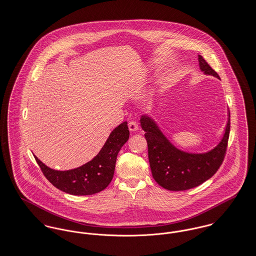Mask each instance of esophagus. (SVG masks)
<instances>
[{"instance_id": "esophagus-1", "label": "esophagus", "mask_w": 256, "mask_h": 256, "mask_svg": "<svg viewBox=\"0 0 256 256\" xmlns=\"http://www.w3.org/2000/svg\"><path fill=\"white\" fill-rule=\"evenodd\" d=\"M128 128H130V130L132 132L138 130V122H134H134H130L128 124Z\"/></svg>"}]
</instances>
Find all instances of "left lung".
<instances>
[{"label":"left lung","mask_w":256,"mask_h":256,"mask_svg":"<svg viewBox=\"0 0 256 256\" xmlns=\"http://www.w3.org/2000/svg\"><path fill=\"white\" fill-rule=\"evenodd\" d=\"M199 66L204 75L220 79L203 56L198 55ZM228 122L220 142L208 152L202 154L188 152L176 148L162 132L150 114L140 116L142 128L148 146V159L154 180L170 191H184L197 187L210 179L220 168L226 150L230 120Z\"/></svg>","instance_id":"left-lung-1"}]
</instances>
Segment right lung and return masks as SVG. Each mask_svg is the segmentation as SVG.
<instances>
[{
  "label": "right lung",
  "mask_w": 256,
  "mask_h": 256,
  "mask_svg": "<svg viewBox=\"0 0 256 256\" xmlns=\"http://www.w3.org/2000/svg\"><path fill=\"white\" fill-rule=\"evenodd\" d=\"M128 138V122H124L110 134L101 150L92 160L70 170L52 169L36 156L34 158L44 176L57 189L75 196L93 195L106 189L110 183L116 156Z\"/></svg>",
  "instance_id": "add662e5"
}]
</instances>
